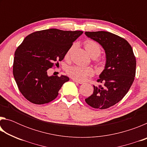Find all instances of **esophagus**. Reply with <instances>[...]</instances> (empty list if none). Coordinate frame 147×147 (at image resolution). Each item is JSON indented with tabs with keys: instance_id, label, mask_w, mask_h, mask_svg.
Masks as SVG:
<instances>
[{
	"instance_id": "34e87169",
	"label": "esophagus",
	"mask_w": 147,
	"mask_h": 147,
	"mask_svg": "<svg viewBox=\"0 0 147 147\" xmlns=\"http://www.w3.org/2000/svg\"><path fill=\"white\" fill-rule=\"evenodd\" d=\"M73 81H74V82H76V83H78V84H83L82 82H80V81H78V80H75V79H73Z\"/></svg>"
}]
</instances>
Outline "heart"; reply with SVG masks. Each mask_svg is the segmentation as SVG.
<instances>
[{"instance_id": "heart-1", "label": "heart", "mask_w": 147, "mask_h": 147, "mask_svg": "<svg viewBox=\"0 0 147 147\" xmlns=\"http://www.w3.org/2000/svg\"><path fill=\"white\" fill-rule=\"evenodd\" d=\"M84 47L92 58H94V61L96 63H100V59L98 58L102 51L101 45L97 42L93 40V39H87L84 41ZM74 49V45L69 47L67 51L65 58L69 59L70 58L72 51ZM66 73L69 76L72 78L75 79L78 81H84L88 78L89 76L93 75L94 70L91 67H83L80 65L69 66L66 69Z\"/></svg>"}]
</instances>
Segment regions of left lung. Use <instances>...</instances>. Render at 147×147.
Here are the masks:
<instances>
[{
	"mask_svg": "<svg viewBox=\"0 0 147 147\" xmlns=\"http://www.w3.org/2000/svg\"><path fill=\"white\" fill-rule=\"evenodd\" d=\"M85 34L97 41L105 50L106 63L93 86V93L85 99L92 108L105 109L118 103L124 98L134 81L136 59L132 48L121 37L108 32H86Z\"/></svg>",
	"mask_w": 147,
	"mask_h": 147,
	"instance_id": "1",
	"label": "left lung"
}]
</instances>
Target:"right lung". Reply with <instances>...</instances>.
<instances>
[{"instance_id": "right-lung-1", "label": "right lung", "mask_w": 147, "mask_h": 147, "mask_svg": "<svg viewBox=\"0 0 147 147\" xmlns=\"http://www.w3.org/2000/svg\"><path fill=\"white\" fill-rule=\"evenodd\" d=\"M82 31L51 28L27 36L15 52L13 74L19 90L30 102L49 103L58 95L67 76H49L47 70L63 60L73 41Z\"/></svg>"}]
</instances>
